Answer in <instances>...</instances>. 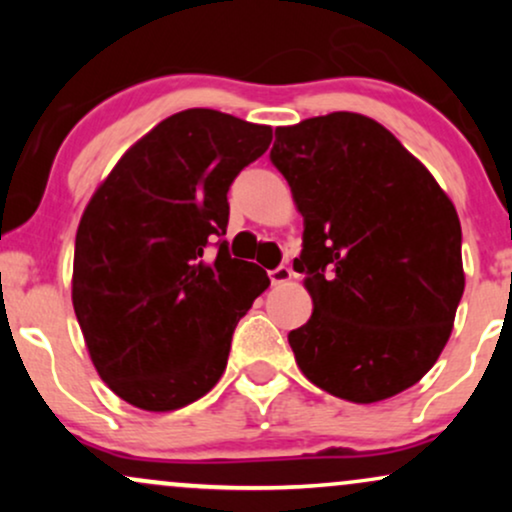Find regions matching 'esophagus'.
Here are the masks:
<instances>
[{
  "instance_id": "34e87169",
  "label": "esophagus",
  "mask_w": 512,
  "mask_h": 512,
  "mask_svg": "<svg viewBox=\"0 0 512 512\" xmlns=\"http://www.w3.org/2000/svg\"><path fill=\"white\" fill-rule=\"evenodd\" d=\"M291 276H293V272H291L289 267H286V264H279V267H276V269H272V272H269V279H272V284H274V286L289 284Z\"/></svg>"
}]
</instances>
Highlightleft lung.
Segmentation results:
<instances>
[{"instance_id": "8db88e82", "label": "left lung", "mask_w": 512, "mask_h": 512, "mask_svg": "<svg viewBox=\"0 0 512 512\" xmlns=\"http://www.w3.org/2000/svg\"><path fill=\"white\" fill-rule=\"evenodd\" d=\"M269 158L303 216L293 269L313 315L289 332L298 368L356 404L416 385L448 344L464 291L450 197L390 129L358 113L276 127Z\"/></svg>"}]
</instances>
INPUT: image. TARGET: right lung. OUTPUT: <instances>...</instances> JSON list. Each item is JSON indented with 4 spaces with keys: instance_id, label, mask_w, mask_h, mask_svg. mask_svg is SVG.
I'll return each mask as SVG.
<instances>
[{
    "instance_id": "obj_1",
    "label": "right lung",
    "mask_w": 512,
    "mask_h": 512,
    "mask_svg": "<svg viewBox=\"0 0 512 512\" xmlns=\"http://www.w3.org/2000/svg\"><path fill=\"white\" fill-rule=\"evenodd\" d=\"M272 127L209 108L166 117L129 146L79 221L72 303L93 366L132 407L173 411L226 370L233 330L269 286L228 255V187Z\"/></svg>"
}]
</instances>
